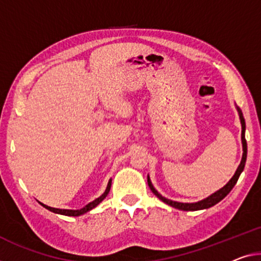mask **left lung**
Masks as SVG:
<instances>
[{"instance_id":"left-lung-1","label":"left lung","mask_w":261,"mask_h":261,"mask_svg":"<svg viewBox=\"0 0 261 261\" xmlns=\"http://www.w3.org/2000/svg\"><path fill=\"white\" fill-rule=\"evenodd\" d=\"M237 110H238V113H239L240 122H242V142H243V150H244V153H243L242 162H240L237 171H236V174L233 175V177H232L230 181H228V183L226 184V186L223 187L222 189L218 190L217 192H215L214 195L209 196V197H207V198L200 200V202H197V203H178V202H174V200L164 198L163 196L160 195L159 192L155 190V188L153 187V184H151L150 179H149V176H148V177H147L148 186H149L150 190L154 192V195L158 196V197L161 199L162 202L167 203L168 205H170L172 207H176V209L183 210V211H197V210L207 209V207L214 206L215 204H217L223 198L226 197V196L228 195V192H230L232 189H233V187L236 186V183H237L240 174H242V171L244 170V167H245V162H246V156H247V143H246V139H245V120H244L242 110H240L239 107H237Z\"/></svg>"}]
</instances>
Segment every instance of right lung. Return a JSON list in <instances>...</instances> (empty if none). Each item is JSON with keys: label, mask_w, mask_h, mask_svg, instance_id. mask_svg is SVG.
<instances>
[{"label": "right lung", "mask_w": 261, "mask_h": 261, "mask_svg": "<svg viewBox=\"0 0 261 261\" xmlns=\"http://www.w3.org/2000/svg\"><path fill=\"white\" fill-rule=\"evenodd\" d=\"M111 186H112V179H110V182H108V186H107V189H106V191L103 192V194L100 196L99 198H97L95 200H93V202H91V203H89L87 204V205H85L83 207V209H80V210H65V209H56V207H51V206H47V205H45V204H43V203H41L42 205L45 207V209H47V210H50V211H52V212H55V214H59V215H64V216H73V217H75V216H80V215H83V214H86L87 211H90V210H92L93 209V207H95L98 205V204L101 202V200L106 197V196L108 195V192H110V189H111Z\"/></svg>", "instance_id": "obj_1"}]
</instances>
